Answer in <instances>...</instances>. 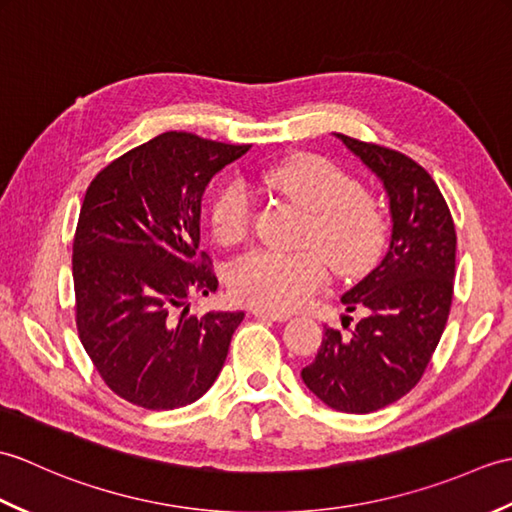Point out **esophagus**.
I'll return each instance as SVG.
<instances>
[{"label":"esophagus","instance_id":"obj_1","mask_svg":"<svg viewBox=\"0 0 512 512\" xmlns=\"http://www.w3.org/2000/svg\"><path fill=\"white\" fill-rule=\"evenodd\" d=\"M257 319H270V321H288L290 314L288 312H279V310H268V308H253L250 310Z\"/></svg>","mask_w":512,"mask_h":512}]
</instances>
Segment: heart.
I'll return each instance as SVG.
<instances>
[{
	"label": "heart",
	"mask_w": 512,
	"mask_h": 512,
	"mask_svg": "<svg viewBox=\"0 0 512 512\" xmlns=\"http://www.w3.org/2000/svg\"><path fill=\"white\" fill-rule=\"evenodd\" d=\"M266 189L284 195L306 211L301 250H250L228 268L233 297L268 310H295L317 292L328 264L336 275L358 277L372 268L387 239V222L372 195L332 160L292 154L259 176ZM250 206L242 182H226L209 204V226L220 244H237L248 233Z\"/></svg>",
	"instance_id": "obj_1"
}]
</instances>
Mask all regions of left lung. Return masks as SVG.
Listing matches in <instances>:
<instances>
[{"mask_svg":"<svg viewBox=\"0 0 512 512\" xmlns=\"http://www.w3.org/2000/svg\"><path fill=\"white\" fill-rule=\"evenodd\" d=\"M339 136L389 195V250L372 273L341 297L363 312L350 334L325 328L303 383L325 405L369 413L418 385L449 319L455 277V226L438 184L416 160L374 143ZM343 328L350 317H343Z\"/></svg>","mask_w":512,"mask_h":512,"instance_id":"1","label":"left lung"}]
</instances>
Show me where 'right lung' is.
Masks as SVG:
<instances>
[{
    "instance_id": "1",
    "label": "right lung",
    "mask_w": 512,
    "mask_h": 512,
    "mask_svg": "<svg viewBox=\"0 0 512 512\" xmlns=\"http://www.w3.org/2000/svg\"><path fill=\"white\" fill-rule=\"evenodd\" d=\"M248 149L167 132L85 191L72 246L76 330L105 385L132 405H191L222 372L244 312L189 317L187 303L217 290L198 253L202 193Z\"/></svg>"
}]
</instances>
